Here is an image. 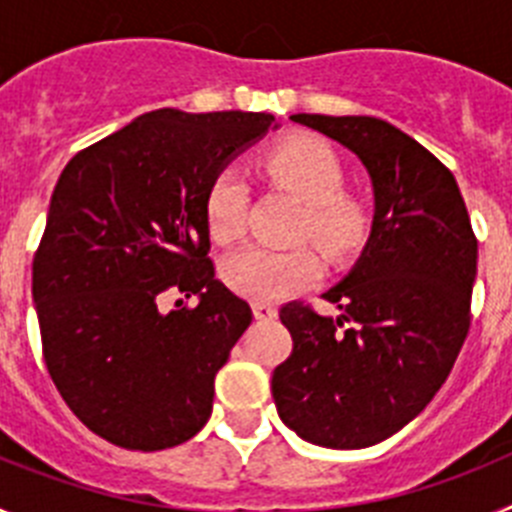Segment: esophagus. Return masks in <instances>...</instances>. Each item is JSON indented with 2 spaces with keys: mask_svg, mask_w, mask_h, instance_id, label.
I'll use <instances>...</instances> for the list:
<instances>
[{
  "mask_svg": "<svg viewBox=\"0 0 512 512\" xmlns=\"http://www.w3.org/2000/svg\"><path fill=\"white\" fill-rule=\"evenodd\" d=\"M253 315H256V320H271L277 318V307L271 305V302L256 300L253 302Z\"/></svg>",
  "mask_w": 512,
  "mask_h": 512,
  "instance_id": "obj_1",
  "label": "esophagus"
}]
</instances>
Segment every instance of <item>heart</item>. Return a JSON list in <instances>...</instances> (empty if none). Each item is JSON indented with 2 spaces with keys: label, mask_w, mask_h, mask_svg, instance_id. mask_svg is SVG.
<instances>
[{
  "label": "heart",
  "mask_w": 512,
  "mask_h": 512,
  "mask_svg": "<svg viewBox=\"0 0 512 512\" xmlns=\"http://www.w3.org/2000/svg\"><path fill=\"white\" fill-rule=\"evenodd\" d=\"M264 171L277 187L305 202L297 238H312L330 259H346L369 238L372 217L364 202L343 189L341 158L318 138H292L266 153ZM248 187L241 171L223 169L205 192V223L217 243L238 241L246 230ZM323 264L307 246H246L228 256L223 279L238 295L274 302L320 277Z\"/></svg>",
  "instance_id": "b5f03b06"
}]
</instances>
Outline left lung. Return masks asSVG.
<instances>
[{"label": "left lung", "mask_w": 512, "mask_h": 512, "mask_svg": "<svg viewBox=\"0 0 512 512\" xmlns=\"http://www.w3.org/2000/svg\"><path fill=\"white\" fill-rule=\"evenodd\" d=\"M359 156L374 187L359 261L325 292L336 320L289 302L292 354L277 413L305 441L366 449L408 425L449 377L469 333L477 238L454 174L418 140L366 115H295Z\"/></svg>", "instance_id": "obj_1"}]
</instances>
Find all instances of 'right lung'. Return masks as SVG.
<instances>
[{
	"label": "right lung",
	"instance_id": "obj_1",
	"mask_svg": "<svg viewBox=\"0 0 512 512\" xmlns=\"http://www.w3.org/2000/svg\"><path fill=\"white\" fill-rule=\"evenodd\" d=\"M279 128L266 112L156 110L71 158L33 259L48 374L104 441L161 451L200 433L253 312L207 259L212 176ZM169 288L197 296L164 313Z\"/></svg>",
	"mask_w": 512,
	"mask_h": 512
}]
</instances>
